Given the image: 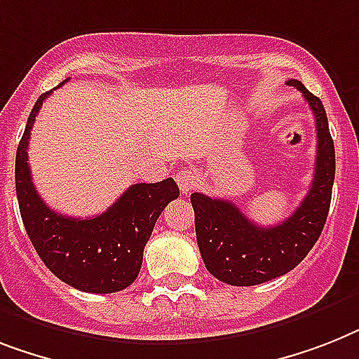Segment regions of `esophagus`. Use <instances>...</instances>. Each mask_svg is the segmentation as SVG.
<instances>
[{
  "label": "esophagus",
  "mask_w": 359,
  "mask_h": 359,
  "mask_svg": "<svg viewBox=\"0 0 359 359\" xmlns=\"http://www.w3.org/2000/svg\"><path fill=\"white\" fill-rule=\"evenodd\" d=\"M176 182L180 185V191L182 194H189V192L198 185V176L194 174V170L189 167H182L176 174Z\"/></svg>",
  "instance_id": "esophagus-1"
}]
</instances>
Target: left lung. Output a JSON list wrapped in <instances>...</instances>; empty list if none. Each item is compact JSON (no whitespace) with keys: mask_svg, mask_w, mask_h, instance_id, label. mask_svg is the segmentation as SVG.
<instances>
[{"mask_svg":"<svg viewBox=\"0 0 359 359\" xmlns=\"http://www.w3.org/2000/svg\"><path fill=\"white\" fill-rule=\"evenodd\" d=\"M306 100L316 117L318 156L312 187L286 220L260 227L229 200L194 192L196 240L209 273L231 286H255L292 271L312 250L327 222L336 176V152L327 111L319 97L299 80H288Z\"/></svg>","mask_w":359,"mask_h":359,"instance_id":"1","label":"left lung"}]
</instances>
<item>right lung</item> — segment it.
<instances>
[{"mask_svg": "<svg viewBox=\"0 0 359 359\" xmlns=\"http://www.w3.org/2000/svg\"><path fill=\"white\" fill-rule=\"evenodd\" d=\"M51 93L40 95L18 144L14 174L23 226L43 264L58 279L80 292H121L137 279L154 226L163 209L180 196V189L172 177L135 183L108 211L88 220L49 209L32 183L27 147L38 111Z\"/></svg>", "mask_w": 359, "mask_h": 359, "instance_id": "obj_1", "label": "right lung"}]
</instances>
